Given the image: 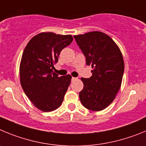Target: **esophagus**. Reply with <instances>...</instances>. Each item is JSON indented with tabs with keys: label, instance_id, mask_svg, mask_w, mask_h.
<instances>
[{
	"label": "esophagus",
	"instance_id": "obj_1",
	"mask_svg": "<svg viewBox=\"0 0 146 146\" xmlns=\"http://www.w3.org/2000/svg\"><path fill=\"white\" fill-rule=\"evenodd\" d=\"M76 78H75V77H72L71 80H72V81H74V80H76Z\"/></svg>",
	"mask_w": 146,
	"mask_h": 146
}]
</instances>
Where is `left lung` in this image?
Here are the masks:
<instances>
[{"instance_id":"obj_1","label":"left lung","mask_w":146,"mask_h":146,"mask_svg":"<svg viewBox=\"0 0 146 146\" xmlns=\"http://www.w3.org/2000/svg\"><path fill=\"white\" fill-rule=\"evenodd\" d=\"M76 41L91 65L92 76L81 78L84 88L79 92L81 103L93 111H102L115 99L121 84L124 63L119 46L106 33L93 31L74 35Z\"/></svg>"}]
</instances>
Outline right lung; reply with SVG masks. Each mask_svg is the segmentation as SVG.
<instances>
[{
    "instance_id": "obj_1",
    "label": "right lung",
    "mask_w": 146,
    "mask_h": 146,
    "mask_svg": "<svg viewBox=\"0 0 146 146\" xmlns=\"http://www.w3.org/2000/svg\"><path fill=\"white\" fill-rule=\"evenodd\" d=\"M71 35L40 33L26 46L19 65L20 83L33 104L44 112L61 106L71 81V76H58L54 65L65 47L71 44Z\"/></svg>"
}]
</instances>
